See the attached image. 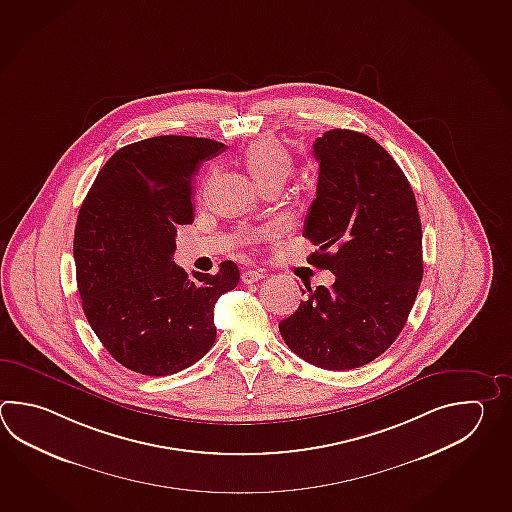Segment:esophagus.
Returning a JSON list of instances; mask_svg holds the SVG:
<instances>
[{"label": "esophagus", "instance_id": "obj_1", "mask_svg": "<svg viewBox=\"0 0 512 512\" xmlns=\"http://www.w3.org/2000/svg\"><path fill=\"white\" fill-rule=\"evenodd\" d=\"M240 279H242L244 284H253V282L264 279V272L262 270H246V272H242Z\"/></svg>", "mask_w": 512, "mask_h": 512}]
</instances>
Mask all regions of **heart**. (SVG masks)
<instances>
[{
    "label": "heart",
    "instance_id": "b5f03b06",
    "mask_svg": "<svg viewBox=\"0 0 512 512\" xmlns=\"http://www.w3.org/2000/svg\"><path fill=\"white\" fill-rule=\"evenodd\" d=\"M244 162L262 186H268L272 182H282L293 169L292 153L282 146L281 142H277L270 136L251 142L244 151ZM277 233H279V226L268 224L257 230L248 231L246 240L259 242L262 239L275 237Z\"/></svg>",
    "mask_w": 512,
    "mask_h": 512
}]
</instances>
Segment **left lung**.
Listing matches in <instances>:
<instances>
[{
	"mask_svg": "<svg viewBox=\"0 0 512 512\" xmlns=\"http://www.w3.org/2000/svg\"><path fill=\"white\" fill-rule=\"evenodd\" d=\"M317 199L303 235L310 262L335 282L308 290L279 323L293 354L324 370H352L396 341L423 279L421 220L414 191L374 138L332 129L313 142Z\"/></svg>",
	"mask_w": 512,
	"mask_h": 512,
	"instance_id": "1",
	"label": "left lung"
}]
</instances>
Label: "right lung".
Segmentation results:
<instances>
[{"mask_svg":"<svg viewBox=\"0 0 512 512\" xmlns=\"http://www.w3.org/2000/svg\"><path fill=\"white\" fill-rule=\"evenodd\" d=\"M224 144L155 136L118 149L94 178L74 230L85 317L105 350L142 376L197 363L217 339L213 308L239 284L233 261L188 273L173 262L178 226L193 222L191 180Z\"/></svg>","mask_w":512,"mask_h":512,"instance_id":"add662e5","label":"right lung"}]
</instances>
